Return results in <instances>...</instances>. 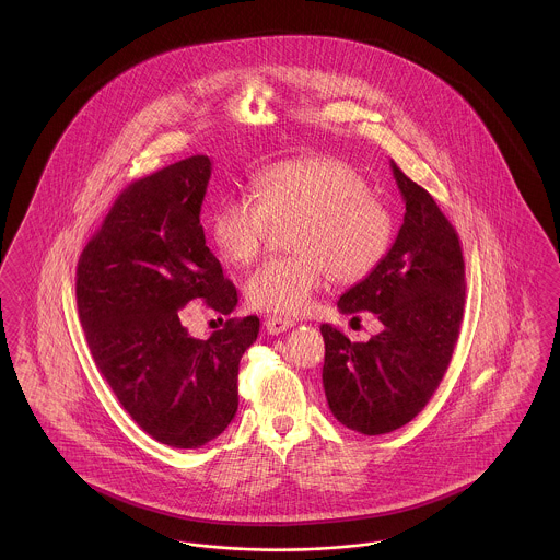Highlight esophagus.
<instances>
[{
    "mask_svg": "<svg viewBox=\"0 0 560 560\" xmlns=\"http://www.w3.org/2000/svg\"><path fill=\"white\" fill-rule=\"evenodd\" d=\"M265 325H267L268 334L279 336V334H283V331H288L290 327H293V319H288V317H268L265 320Z\"/></svg>",
    "mask_w": 560,
    "mask_h": 560,
    "instance_id": "esophagus-1",
    "label": "esophagus"
}]
</instances>
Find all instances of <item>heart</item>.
<instances>
[{
  "instance_id": "heart-1",
  "label": "heart",
  "mask_w": 560,
  "mask_h": 560,
  "mask_svg": "<svg viewBox=\"0 0 560 560\" xmlns=\"http://www.w3.org/2000/svg\"><path fill=\"white\" fill-rule=\"evenodd\" d=\"M290 222L295 254L268 260L247 281L252 306L277 315L308 311L327 272L340 283L368 277L395 235L393 215L370 195L365 178L327 155L268 165L254 180V199L222 201L210 229L218 254L247 267L262 254L272 224Z\"/></svg>"
}]
</instances>
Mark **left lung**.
Masks as SVG:
<instances>
[{"mask_svg": "<svg viewBox=\"0 0 560 560\" xmlns=\"http://www.w3.org/2000/svg\"><path fill=\"white\" fill-rule=\"evenodd\" d=\"M405 201L399 235L386 258L340 295L345 315L370 311L382 331L350 342L323 323V388L338 422L386 434L411 422L450 368L464 317L466 281L459 237L427 188L390 161Z\"/></svg>", "mask_w": 560, "mask_h": 560, "instance_id": "1", "label": "left lung"}]
</instances>
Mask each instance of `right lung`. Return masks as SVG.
Segmentation results:
<instances>
[{"label": "right lung", "mask_w": 560, "mask_h": 560, "mask_svg": "<svg viewBox=\"0 0 560 560\" xmlns=\"http://www.w3.org/2000/svg\"><path fill=\"white\" fill-rule=\"evenodd\" d=\"M212 161L192 155L133 180L81 252L78 311L96 368L133 422L176 450L210 443L237 413L243 352L260 331L249 315L208 340L185 327L188 302L231 315L237 290L199 222Z\"/></svg>", "instance_id": "add662e5"}]
</instances>
